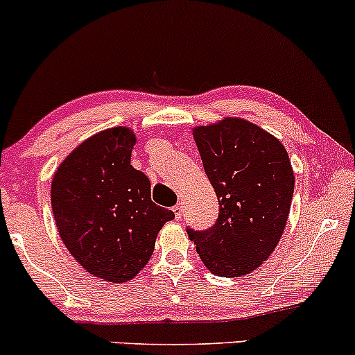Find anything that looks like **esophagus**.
<instances>
[{"label":"esophagus","mask_w":355,"mask_h":355,"mask_svg":"<svg viewBox=\"0 0 355 355\" xmlns=\"http://www.w3.org/2000/svg\"><path fill=\"white\" fill-rule=\"evenodd\" d=\"M173 211H174V216H176V220H181L182 213H184V208H182V202H178V205L173 208Z\"/></svg>","instance_id":"esophagus-1"}]
</instances>
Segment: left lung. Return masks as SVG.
<instances>
[{"instance_id": "1", "label": "left lung", "mask_w": 355, "mask_h": 355, "mask_svg": "<svg viewBox=\"0 0 355 355\" xmlns=\"http://www.w3.org/2000/svg\"><path fill=\"white\" fill-rule=\"evenodd\" d=\"M193 137L220 216L209 230H188L191 241L211 273H252L273 253L288 220L295 176L286 149L240 117L194 127Z\"/></svg>"}]
</instances>
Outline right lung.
<instances>
[{"instance_id":"add662e5","label":"right lung","mask_w":355,"mask_h":355,"mask_svg":"<svg viewBox=\"0 0 355 355\" xmlns=\"http://www.w3.org/2000/svg\"><path fill=\"white\" fill-rule=\"evenodd\" d=\"M135 134L110 127L83 141L60 162L51 209L63 245L94 277L125 284L150 260L157 233L174 220L154 205L150 182L130 164Z\"/></svg>"}]
</instances>
